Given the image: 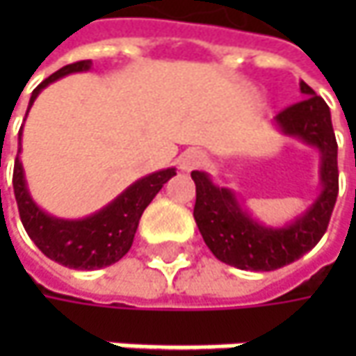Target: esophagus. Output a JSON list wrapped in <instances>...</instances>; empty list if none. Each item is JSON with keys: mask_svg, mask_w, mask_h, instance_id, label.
I'll return each instance as SVG.
<instances>
[{"mask_svg": "<svg viewBox=\"0 0 356 356\" xmlns=\"http://www.w3.org/2000/svg\"><path fill=\"white\" fill-rule=\"evenodd\" d=\"M204 154L200 152V150H196V148H190V150H186L184 154L180 156V160H178V164H180V168L184 172H192L196 170V168H200L202 164H204Z\"/></svg>", "mask_w": 356, "mask_h": 356, "instance_id": "1", "label": "esophagus"}]
</instances>
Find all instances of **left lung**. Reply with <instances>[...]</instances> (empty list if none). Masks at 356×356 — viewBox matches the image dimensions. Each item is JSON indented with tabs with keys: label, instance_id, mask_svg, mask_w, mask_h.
Returning <instances> with one entry per match:
<instances>
[{
	"label": "left lung",
	"instance_id": "obj_1",
	"mask_svg": "<svg viewBox=\"0 0 356 356\" xmlns=\"http://www.w3.org/2000/svg\"><path fill=\"white\" fill-rule=\"evenodd\" d=\"M299 87L305 99L281 111L275 124L283 134L301 138L321 154V194L307 212L283 227L261 226L241 210L229 188L213 184L206 172H192L194 220L210 252L227 266L250 271L280 269L313 250L327 232L339 194L335 132L327 103L307 83L301 81Z\"/></svg>",
	"mask_w": 356,
	"mask_h": 356
}]
</instances>
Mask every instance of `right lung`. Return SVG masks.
Masks as SVG:
<instances>
[{"label":"right lung","mask_w":356,"mask_h":356,"mask_svg":"<svg viewBox=\"0 0 356 356\" xmlns=\"http://www.w3.org/2000/svg\"><path fill=\"white\" fill-rule=\"evenodd\" d=\"M90 61H76L65 65L57 73L47 76L37 89L31 92V101L27 113L35 103L37 95L47 87L49 83L79 71H89ZM23 129V127H21ZM19 152H21V130H19ZM1 166V164H0ZM176 176L174 168L158 170L148 174L134 184L129 186L118 198H115L103 210L92 213L83 220H61L43 212L25 184L23 166L19 154L13 166V194L17 200L21 224L33 243L47 255L49 259L73 269H101V267L117 264L120 257L129 253L140 216L146 206L160 192V188ZM1 194V192H0Z\"/></svg>","instance_id":"right-lung-1"}]
</instances>
